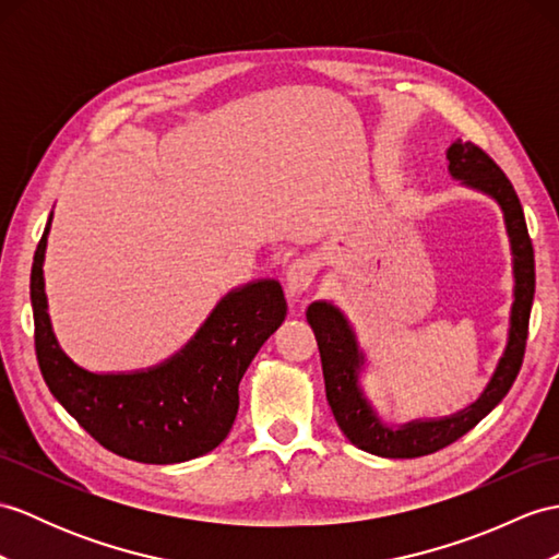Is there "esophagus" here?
Instances as JSON below:
<instances>
[{"label": "esophagus", "instance_id": "esophagus-1", "mask_svg": "<svg viewBox=\"0 0 559 559\" xmlns=\"http://www.w3.org/2000/svg\"><path fill=\"white\" fill-rule=\"evenodd\" d=\"M318 272V261L312 255H304V258H296V261L287 267V275H284V282H287V292L294 294H304L310 284L312 277H316Z\"/></svg>", "mask_w": 559, "mask_h": 559}]
</instances>
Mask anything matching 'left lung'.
<instances>
[{
    "mask_svg": "<svg viewBox=\"0 0 559 559\" xmlns=\"http://www.w3.org/2000/svg\"><path fill=\"white\" fill-rule=\"evenodd\" d=\"M445 166L453 180L462 187L474 189L498 203L506 223L512 253V306L508 324V344L496 370L488 379L481 396L462 411L445 417L411 419L403 425H389L377 413L372 401L362 389V372H367V353L362 350L358 334L353 330L346 312L332 301H312L306 310V320L318 338L326 403H330L338 429L344 437L365 453L379 457H419L437 453L451 445L460 437L479 425L493 407L508 396L510 386L520 374L531 304H534L536 272L534 247H531L528 229L520 197L512 182L496 163L472 142L455 140L445 152Z\"/></svg>",
    "mask_w": 559,
    "mask_h": 559,
    "instance_id": "8db88e82",
    "label": "left lung"
}]
</instances>
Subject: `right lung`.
<instances>
[{
  "label": "right lung",
  "instance_id": "add662e5",
  "mask_svg": "<svg viewBox=\"0 0 559 559\" xmlns=\"http://www.w3.org/2000/svg\"><path fill=\"white\" fill-rule=\"evenodd\" d=\"M51 215L31 272L35 350L51 396L120 457L175 465L211 453L235 425L243 372L287 318L282 284L265 277L229 289L166 360L130 372H92L68 356L51 326L43 270Z\"/></svg>",
  "mask_w": 559,
  "mask_h": 559
}]
</instances>
